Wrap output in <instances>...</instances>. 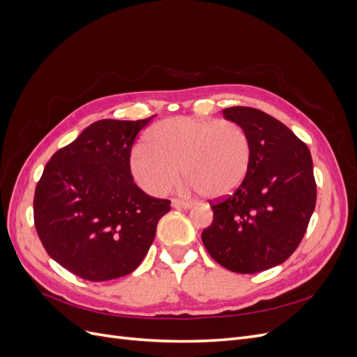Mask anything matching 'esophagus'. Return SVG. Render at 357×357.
<instances>
[{"mask_svg":"<svg viewBox=\"0 0 357 357\" xmlns=\"http://www.w3.org/2000/svg\"><path fill=\"white\" fill-rule=\"evenodd\" d=\"M171 204H172V207H174V208H185V210H188V208L192 207L190 202L183 201V199H172Z\"/></svg>","mask_w":357,"mask_h":357,"instance_id":"obj_1","label":"esophagus"}]
</instances>
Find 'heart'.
<instances>
[{"instance_id":"heart-1","label":"heart","mask_w":357,"mask_h":357,"mask_svg":"<svg viewBox=\"0 0 357 357\" xmlns=\"http://www.w3.org/2000/svg\"><path fill=\"white\" fill-rule=\"evenodd\" d=\"M252 160L250 139L231 121L174 116L156 123L129 155V169L147 193L164 195L180 177L204 198L229 195L244 181Z\"/></svg>"}]
</instances>
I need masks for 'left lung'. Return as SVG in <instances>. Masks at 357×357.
I'll return each instance as SVG.
<instances>
[{
    "instance_id": "1",
    "label": "left lung",
    "mask_w": 357,
    "mask_h": 357,
    "mask_svg": "<svg viewBox=\"0 0 357 357\" xmlns=\"http://www.w3.org/2000/svg\"><path fill=\"white\" fill-rule=\"evenodd\" d=\"M223 116L248 135L252 160L231 195L210 201L213 223L201 238L226 269L255 274L283 264L304 238L317 197L312 159L273 116L252 107H229Z\"/></svg>"
}]
</instances>
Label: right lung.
<instances>
[{"label":"right lung","mask_w":357,"mask_h":357,"mask_svg":"<svg viewBox=\"0 0 357 357\" xmlns=\"http://www.w3.org/2000/svg\"><path fill=\"white\" fill-rule=\"evenodd\" d=\"M143 121L104 119L50 158L37 183L34 225L47 255L89 282L131 274L171 201L135 183L129 155Z\"/></svg>","instance_id":"1"}]
</instances>
